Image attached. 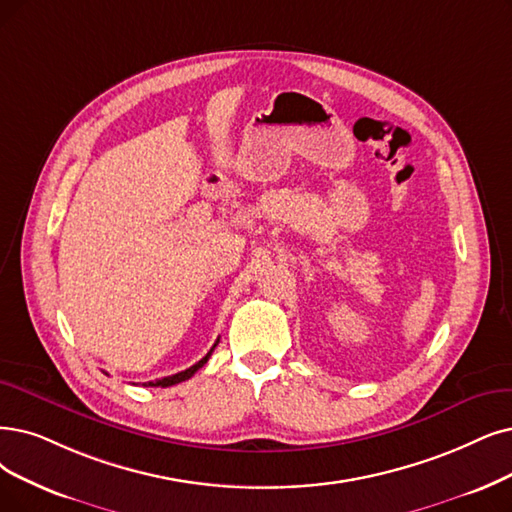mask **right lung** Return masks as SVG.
<instances>
[{
    "label": "right lung",
    "mask_w": 512,
    "mask_h": 512,
    "mask_svg": "<svg viewBox=\"0 0 512 512\" xmlns=\"http://www.w3.org/2000/svg\"><path fill=\"white\" fill-rule=\"evenodd\" d=\"M216 344H218V340H216ZM216 344L212 346L210 349V353L203 357V359H199L195 365H191L189 370H185V372H178V374H172V376H166V378H159V380H151V382H145V386H161V388H166V386H172V384H178V382H182V380H189L199 367H203L208 363V359H210V355H212V351L216 349Z\"/></svg>",
    "instance_id": "obj_1"
}]
</instances>
